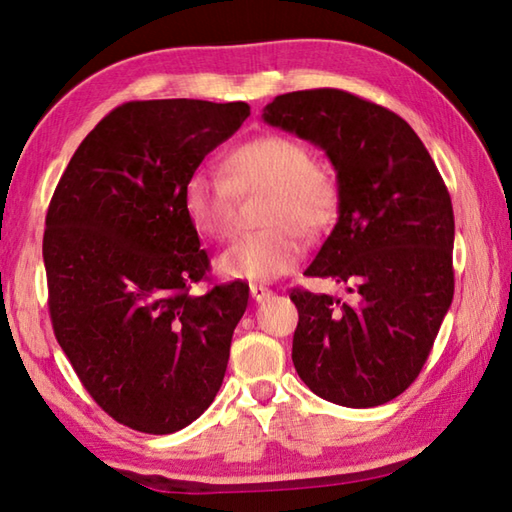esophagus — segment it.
<instances>
[{
    "label": "esophagus",
    "instance_id": "esophagus-1",
    "mask_svg": "<svg viewBox=\"0 0 512 512\" xmlns=\"http://www.w3.org/2000/svg\"><path fill=\"white\" fill-rule=\"evenodd\" d=\"M273 295V291L271 288H266V286H262V284H250V297H253L255 302H264V300H268V297Z\"/></svg>",
    "mask_w": 512,
    "mask_h": 512
}]
</instances>
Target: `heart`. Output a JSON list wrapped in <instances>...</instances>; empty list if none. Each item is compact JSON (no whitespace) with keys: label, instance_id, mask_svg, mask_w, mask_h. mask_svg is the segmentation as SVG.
<instances>
[{"label":"heart","instance_id":"1","mask_svg":"<svg viewBox=\"0 0 512 512\" xmlns=\"http://www.w3.org/2000/svg\"><path fill=\"white\" fill-rule=\"evenodd\" d=\"M266 192L262 226L239 237L217 259L228 280L271 282L293 271L302 257L304 235L327 230L338 212L336 179L313 165L311 150L297 138L264 134L237 145L224 161V174L194 170L183 185V210L201 237L224 239L232 226L235 199Z\"/></svg>","mask_w":512,"mask_h":512}]
</instances>
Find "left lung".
I'll return each mask as SVG.
<instances>
[{
  "instance_id": "8db88e82",
  "label": "left lung",
  "mask_w": 512,
  "mask_h": 512,
  "mask_svg": "<svg viewBox=\"0 0 512 512\" xmlns=\"http://www.w3.org/2000/svg\"><path fill=\"white\" fill-rule=\"evenodd\" d=\"M262 118L318 145L338 179V221L306 275L349 297L293 288L297 376L324 401L383 405L421 374L452 304L448 188L401 116L347 91L277 96Z\"/></svg>"
}]
</instances>
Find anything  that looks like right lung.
<instances>
[{
	"label": "right lung",
	"instance_id": "right-lung-1",
	"mask_svg": "<svg viewBox=\"0 0 512 512\" xmlns=\"http://www.w3.org/2000/svg\"><path fill=\"white\" fill-rule=\"evenodd\" d=\"M246 102L134 100L91 129L53 192L42 255L55 338L114 421L172 434L215 401L248 284L210 271L183 185Z\"/></svg>",
	"mask_w": 512,
	"mask_h": 512
}]
</instances>
